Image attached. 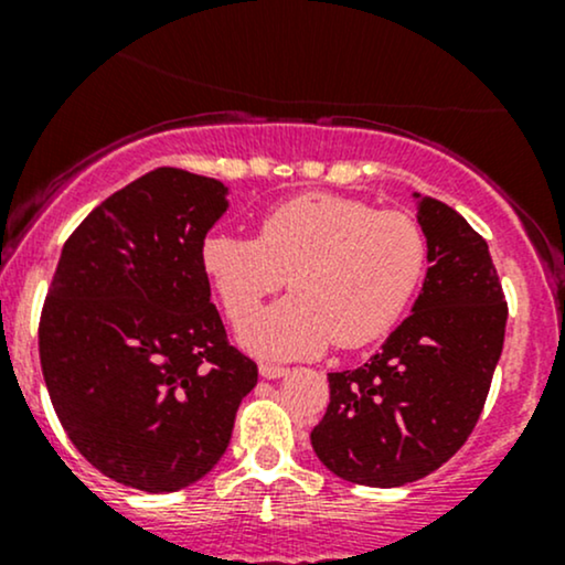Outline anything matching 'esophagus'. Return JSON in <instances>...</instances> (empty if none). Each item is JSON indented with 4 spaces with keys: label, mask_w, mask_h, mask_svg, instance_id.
<instances>
[{
    "label": "esophagus",
    "mask_w": 565,
    "mask_h": 565,
    "mask_svg": "<svg viewBox=\"0 0 565 565\" xmlns=\"http://www.w3.org/2000/svg\"><path fill=\"white\" fill-rule=\"evenodd\" d=\"M260 374L265 380H278L287 374V366H278V364H260Z\"/></svg>",
    "instance_id": "34e87169"
}]
</instances>
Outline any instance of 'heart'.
<instances>
[{"mask_svg":"<svg viewBox=\"0 0 565 565\" xmlns=\"http://www.w3.org/2000/svg\"><path fill=\"white\" fill-rule=\"evenodd\" d=\"M201 263L236 327L289 277L296 295L254 315L242 345L265 359H308L391 332L423 287L430 244L408 212L316 191L270 206L255 238L210 233Z\"/></svg>","mask_w":565,"mask_h":565,"instance_id":"heart-1","label":"heart"}]
</instances>
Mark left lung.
Masks as SVG:
<instances>
[{
	"label": "left lung",
	"instance_id": "left-lung-1",
	"mask_svg": "<svg viewBox=\"0 0 565 565\" xmlns=\"http://www.w3.org/2000/svg\"><path fill=\"white\" fill-rule=\"evenodd\" d=\"M430 268L414 313L364 366L329 374L310 444L334 476L393 486L430 476L481 417L504 345L508 300L489 244L438 199H419Z\"/></svg>",
	"mask_w": 565,
	"mask_h": 565
}]
</instances>
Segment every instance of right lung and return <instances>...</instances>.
<instances>
[{
  "label": "right lung",
  "instance_id": "1",
  "mask_svg": "<svg viewBox=\"0 0 565 565\" xmlns=\"http://www.w3.org/2000/svg\"><path fill=\"white\" fill-rule=\"evenodd\" d=\"M225 193L215 178L159 167L63 244L39 319L42 374L71 444L121 486L164 494L206 476L257 385L201 263Z\"/></svg>",
  "mask_w": 565,
  "mask_h": 565
}]
</instances>
